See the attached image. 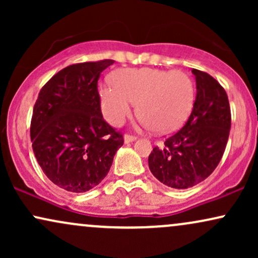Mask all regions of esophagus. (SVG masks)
<instances>
[{"instance_id":"34e87169","label":"esophagus","mask_w":258,"mask_h":258,"mask_svg":"<svg viewBox=\"0 0 258 258\" xmlns=\"http://www.w3.org/2000/svg\"><path fill=\"white\" fill-rule=\"evenodd\" d=\"M137 137L136 136H132V135H126L125 136V143H132V142H135Z\"/></svg>"}]
</instances>
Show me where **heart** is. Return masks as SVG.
I'll return each instance as SVG.
<instances>
[{"label": "heart", "instance_id": "obj_1", "mask_svg": "<svg viewBox=\"0 0 258 258\" xmlns=\"http://www.w3.org/2000/svg\"><path fill=\"white\" fill-rule=\"evenodd\" d=\"M111 81L100 86L99 97L103 115L112 126L122 125L138 102L144 125L158 133L171 132L193 108L194 81L180 70L119 69L112 73Z\"/></svg>", "mask_w": 258, "mask_h": 258}]
</instances>
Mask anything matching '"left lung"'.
<instances>
[{
    "instance_id": "8db88e82",
    "label": "left lung",
    "mask_w": 258,
    "mask_h": 258,
    "mask_svg": "<svg viewBox=\"0 0 258 258\" xmlns=\"http://www.w3.org/2000/svg\"><path fill=\"white\" fill-rule=\"evenodd\" d=\"M197 98L186 122L150 153L149 168L165 185L186 189L203 182L220 164L232 115L228 96L217 80L193 69Z\"/></svg>"
}]
</instances>
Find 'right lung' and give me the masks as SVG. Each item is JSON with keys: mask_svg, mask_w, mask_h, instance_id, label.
<instances>
[{"mask_svg": "<svg viewBox=\"0 0 258 258\" xmlns=\"http://www.w3.org/2000/svg\"><path fill=\"white\" fill-rule=\"evenodd\" d=\"M111 59L69 65L41 88L30 125L32 150L43 173L72 193L108 174L122 133L103 119L98 80Z\"/></svg>", "mask_w": 258, "mask_h": 258, "instance_id": "1", "label": "right lung"}]
</instances>
